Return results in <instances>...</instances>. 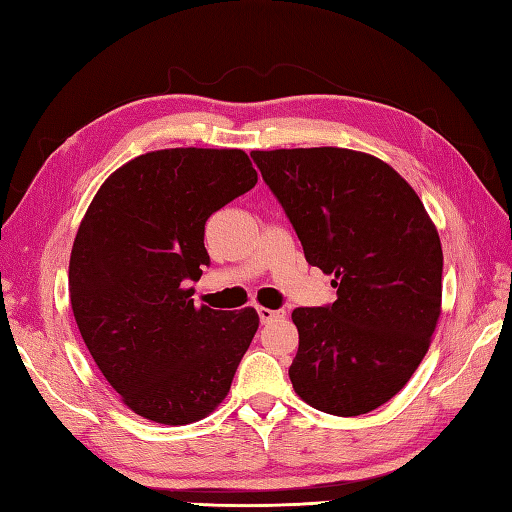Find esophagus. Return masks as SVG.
<instances>
[{"label": "esophagus", "instance_id": "1", "mask_svg": "<svg viewBox=\"0 0 512 512\" xmlns=\"http://www.w3.org/2000/svg\"><path fill=\"white\" fill-rule=\"evenodd\" d=\"M257 314H259V321H262V323H273L277 319L286 317L284 310H268V308H262V306L257 308Z\"/></svg>", "mask_w": 512, "mask_h": 512}]
</instances>
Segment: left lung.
<instances>
[{
    "mask_svg": "<svg viewBox=\"0 0 512 512\" xmlns=\"http://www.w3.org/2000/svg\"><path fill=\"white\" fill-rule=\"evenodd\" d=\"M310 266L334 275L336 301L292 312L288 374L301 400L332 416L385 405L416 372L442 303V246L405 178L339 147L253 151Z\"/></svg>",
    "mask_w": 512,
    "mask_h": 512,
    "instance_id": "left-lung-1",
    "label": "left lung"
}]
</instances>
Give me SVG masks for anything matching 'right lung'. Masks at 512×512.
Returning a JSON list of instances; mask_svg holds the SVG:
<instances>
[{
    "mask_svg": "<svg viewBox=\"0 0 512 512\" xmlns=\"http://www.w3.org/2000/svg\"><path fill=\"white\" fill-rule=\"evenodd\" d=\"M257 184L242 149H160L103 182L74 237L70 303L125 405L160 424L202 420L231 389L259 328L253 308H195L211 259L204 224Z\"/></svg>",
    "mask_w": 512,
    "mask_h": 512,
    "instance_id": "right-lung-1",
    "label": "right lung"
}]
</instances>
